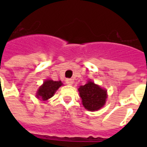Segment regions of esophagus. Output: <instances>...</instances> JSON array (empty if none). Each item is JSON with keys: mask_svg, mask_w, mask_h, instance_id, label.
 <instances>
[{"mask_svg": "<svg viewBox=\"0 0 147 147\" xmlns=\"http://www.w3.org/2000/svg\"><path fill=\"white\" fill-rule=\"evenodd\" d=\"M65 82H66L67 85H71L73 84V80H72V79H71V78H67L66 81H65Z\"/></svg>", "mask_w": 147, "mask_h": 147, "instance_id": "obj_1", "label": "esophagus"}]
</instances>
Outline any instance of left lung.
I'll return each mask as SVG.
<instances>
[{
	"mask_svg": "<svg viewBox=\"0 0 147 147\" xmlns=\"http://www.w3.org/2000/svg\"><path fill=\"white\" fill-rule=\"evenodd\" d=\"M83 106L88 111H94L103 107L107 98V91L102 89L94 82H88L78 88Z\"/></svg>",
	"mask_w": 147,
	"mask_h": 147,
	"instance_id": "8db88e82",
	"label": "left lung"
}]
</instances>
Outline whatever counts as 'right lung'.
Wrapping results in <instances>:
<instances>
[{
    "instance_id": "obj_1",
    "label": "right lung",
    "mask_w": 147,
    "mask_h": 147,
    "mask_svg": "<svg viewBox=\"0 0 147 147\" xmlns=\"http://www.w3.org/2000/svg\"><path fill=\"white\" fill-rule=\"evenodd\" d=\"M62 85L60 81L47 80L45 81L43 85L39 88L36 96L41 98L42 100H47V99L52 98L55 94L56 90Z\"/></svg>"
}]
</instances>
